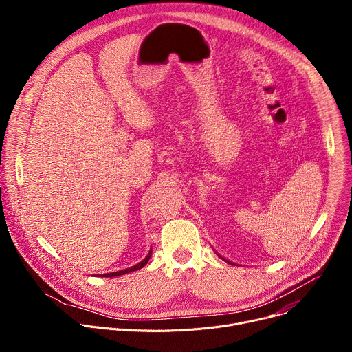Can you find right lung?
<instances>
[{
  "mask_svg": "<svg viewBox=\"0 0 352 352\" xmlns=\"http://www.w3.org/2000/svg\"><path fill=\"white\" fill-rule=\"evenodd\" d=\"M150 256H152V249H150V252L147 254V256H146L140 263H138V265H135V266H132V267H129V269H125V270H120V272H114V273H107V274H102V276H104V277H116V276H121V274L132 273V272H135V270H139V269L144 267V266H146V263L148 262Z\"/></svg>",
  "mask_w": 352,
  "mask_h": 352,
  "instance_id": "obj_1",
  "label": "right lung"
}]
</instances>
